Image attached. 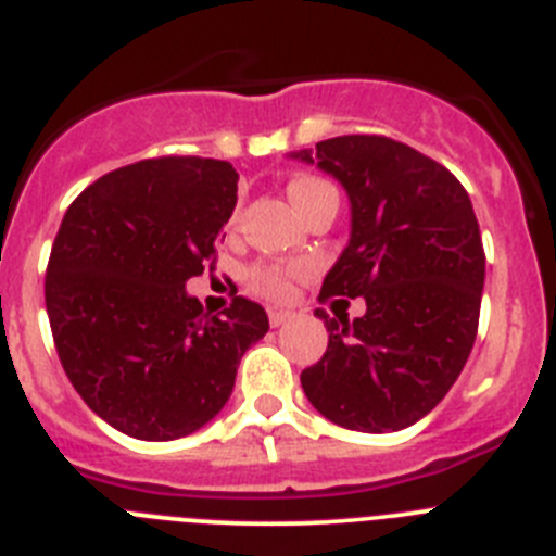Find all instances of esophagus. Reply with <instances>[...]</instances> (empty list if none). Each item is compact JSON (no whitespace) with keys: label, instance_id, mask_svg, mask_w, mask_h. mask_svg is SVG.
I'll return each mask as SVG.
<instances>
[{"label":"esophagus","instance_id":"1","mask_svg":"<svg viewBox=\"0 0 556 556\" xmlns=\"http://www.w3.org/2000/svg\"><path fill=\"white\" fill-rule=\"evenodd\" d=\"M290 315L293 313H288V309H268V321H271V327H282Z\"/></svg>","mask_w":556,"mask_h":556}]
</instances>
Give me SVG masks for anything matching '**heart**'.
<instances>
[{
  "label": "heart",
  "instance_id": "1",
  "mask_svg": "<svg viewBox=\"0 0 556 556\" xmlns=\"http://www.w3.org/2000/svg\"><path fill=\"white\" fill-rule=\"evenodd\" d=\"M288 197L290 202L296 204L299 213L315 204L318 199L324 197H338L334 193L332 185L321 177H313V174H296V177H290L288 182ZM304 274L302 266H274V263H257L247 271V282L254 293L268 299H288L293 293V277Z\"/></svg>",
  "mask_w": 556,
  "mask_h": 556
}]
</instances>
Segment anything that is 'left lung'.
I'll return each instance as SVG.
<instances>
[{
  "label": "left lung",
  "instance_id": "left-lung-1",
  "mask_svg": "<svg viewBox=\"0 0 556 556\" xmlns=\"http://www.w3.org/2000/svg\"><path fill=\"white\" fill-rule=\"evenodd\" d=\"M293 157L318 163L352 202V238L318 299H365L354 321L315 309L329 343L302 371L304 393L338 427H413L477 340L484 249L471 199L446 166L384 135H340Z\"/></svg>",
  "mask_w": 556,
  "mask_h": 556
}]
</instances>
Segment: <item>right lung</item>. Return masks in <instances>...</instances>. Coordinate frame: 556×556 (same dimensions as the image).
Returning <instances> with one entry per match:
<instances>
[{"label": "right lung", "instance_id": "right-lung-1", "mask_svg": "<svg viewBox=\"0 0 556 556\" xmlns=\"http://www.w3.org/2000/svg\"><path fill=\"white\" fill-rule=\"evenodd\" d=\"M235 193L227 160L172 154L104 174L63 216L43 285L54 349L83 402L129 438L204 427L268 332L257 302L210 315L185 290L216 263Z\"/></svg>", "mask_w": 556, "mask_h": 556}]
</instances>
